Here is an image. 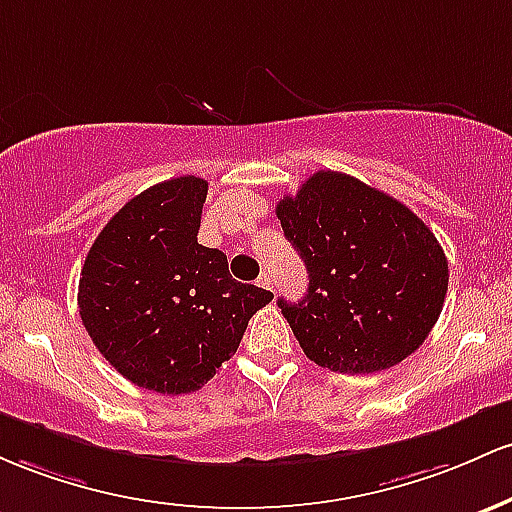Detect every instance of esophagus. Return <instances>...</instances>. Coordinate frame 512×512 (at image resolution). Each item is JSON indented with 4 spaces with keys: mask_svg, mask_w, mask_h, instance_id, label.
<instances>
[{
    "mask_svg": "<svg viewBox=\"0 0 512 512\" xmlns=\"http://www.w3.org/2000/svg\"><path fill=\"white\" fill-rule=\"evenodd\" d=\"M256 283L261 287H266V290H273V278H271V273H268V271H263L261 275H258Z\"/></svg>",
    "mask_w": 512,
    "mask_h": 512,
    "instance_id": "34e87169",
    "label": "esophagus"
}]
</instances>
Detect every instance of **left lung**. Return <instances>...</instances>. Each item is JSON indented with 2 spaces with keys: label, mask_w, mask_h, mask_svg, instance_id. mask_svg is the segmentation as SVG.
I'll use <instances>...</instances> for the list:
<instances>
[{
  "label": "left lung",
  "mask_w": 512,
  "mask_h": 512,
  "mask_svg": "<svg viewBox=\"0 0 512 512\" xmlns=\"http://www.w3.org/2000/svg\"><path fill=\"white\" fill-rule=\"evenodd\" d=\"M275 215L309 273L300 302L278 300L309 360L370 375L399 365L426 341L450 271L421 217L341 171L309 176Z\"/></svg>",
  "instance_id": "1"
}]
</instances>
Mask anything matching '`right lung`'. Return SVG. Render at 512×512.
I'll return each instance as SVG.
<instances>
[{
	"label": "right lung",
	"mask_w": 512,
	"mask_h": 512,
	"mask_svg": "<svg viewBox=\"0 0 512 512\" xmlns=\"http://www.w3.org/2000/svg\"><path fill=\"white\" fill-rule=\"evenodd\" d=\"M205 198L198 176L135 195L101 229L79 275V317L94 346L125 380L159 394L208 384L273 300L237 283L220 249L198 244Z\"/></svg>",
	"instance_id": "right-lung-1"
}]
</instances>
